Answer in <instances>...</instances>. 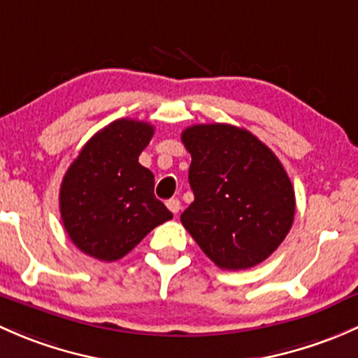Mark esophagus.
Instances as JSON below:
<instances>
[{
  "label": "esophagus",
  "instance_id": "34e87169",
  "mask_svg": "<svg viewBox=\"0 0 358 358\" xmlns=\"http://www.w3.org/2000/svg\"><path fill=\"white\" fill-rule=\"evenodd\" d=\"M167 208L171 210L172 213H178L180 210V201L178 200V198H171V200L167 201Z\"/></svg>",
  "mask_w": 358,
  "mask_h": 358
}]
</instances>
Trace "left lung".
<instances>
[{
	"instance_id": "left-lung-1",
	"label": "left lung",
	"mask_w": 358,
	"mask_h": 358,
	"mask_svg": "<svg viewBox=\"0 0 358 358\" xmlns=\"http://www.w3.org/2000/svg\"><path fill=\"white\" fill-rule=\"evenodd\" d=\"M191 153L194 201L180 222L227 271L259 265L278 250L294 217V191L279 158L231 124H198L180 134Z\"/></svg>"
}]
</instances>
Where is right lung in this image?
<instances>
[{
    "label": "right lung",
    "instance_id": "right-lung-1",
    "mask_svg": "<svg viewBox=\"0 0 358 358\" xmlns=\"http://www.w3.org/2000/svg\"><path fill=\"white\" fill-rule=\"evenodd\" d=\"M153 125L119 119L98 131L72 162L60 187L62 222L86 255L113 262L172 219L155 198V176L139 164Z\"/></svg>",
    "mask_w": 358,
    "mask_h": 358
}]
</instances>
